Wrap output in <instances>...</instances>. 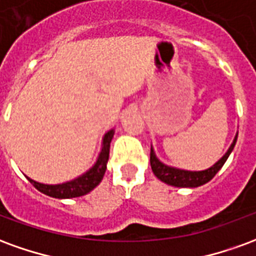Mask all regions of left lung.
<instances>
[{
  "instance_id": "left-lung-1",
  "label": "left lung",
  "mask_w": 256,
  "mask_h": 256,
  "mask_svg": "<svg viewBox=\"0 0 256 256\" xmlns=\"http://www.w3.org/2000/svg\"><path fill=\"white\" fill-rule=\"evenodd\" d=\"M236 141L237 136L234 137L233 144L230 145V148L228 150L224 158L216 162L214 166L204 170V172H185V170L166 166V164H163V163L158 160V158L154 154L152 148H150V167H152L154 174L163 182L172 185V186H178V188H196V186H200L203 184L208 182L210 180H212L215 177V174L220 172V167L225 164L226 159L229 158L230 152L236 145Z\"/></svg>"
}]
</instances>
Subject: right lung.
<instances>
[{"mask_svg": "<svg viewBox=\"0 0 256 256\" xmlns=\"http://www.w3.org/2000/svg\"><path fill=\"white\" fill-rule=\"evenodd\" d=\"M112 137H114V130L108 132L104 136L102 150H101L100 156H98L94 166L92 167L88 172H84V176L76 178V180L66 184H60V185H44V184L32 181L30 178H28V181L40 192L45 193L48 196H52V198H70L84 196L86 193H89L90 190H93L104 177V172L106 170V162H108V158H110V144H111Z\"/></svg>", "mask_w": 256, "mask_h": 256, "instance_id": "right-lung-1", "label": "right lung"}]
</instances>
